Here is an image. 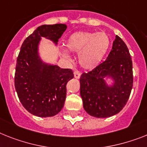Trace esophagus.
I'll use <instances>...</instances> for the list:
<instances>
[{
	"label": "esophagus",
	"instance_id": "esophagus-1",
	"mask_svg": "<svg viewBox=\"0 0 147 147\" xmlns=\"http://www.w3.org/2000/svg\"><path fill=\"white\" fill-rule=\"evenodd\" d=\"M74 77L76 78V79H78L81 77V72L78 70H76L74 71Z\"/></svg>",
	"mask_w": 147,
	"mask_h": 147
}]
</instances>
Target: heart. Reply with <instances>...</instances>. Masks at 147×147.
<instances>
[{
	"label": "heart",
	"mask_w": 147,
	"mask_h": 147,
	"mask_svg": "<svg viewBox=\"0 0 147 147\" xmlns=\"http://www.w3.org/2000/svg\"><path fill=\"white\" fill-rule=\"evenodd\" d=\"M110 38L104 32L78 31L68 37L65 45L68 51L79 54V63L85 69H92L98 66L109 49ZM65 59L70 60L66 51L61 53Z\"/></svg>",
	"instance_id": "1"
}]
</instances>
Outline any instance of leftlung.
Returning <instances> with one entry per match:
<instances>
[{
    "mask_svg": "<svg viewBox=\"0 0 147 147\" xmlns=\"http://www.w3.org/2000/svg\"><path fill=\"white\" fill-rule=\"evenodd\" d=\"M114 81L108 86L104 78ZM80 93L87 113L106 118L119 113L126 104L133 86L132 61L121 38L116 36L105 61L80 78Z\"/></svg>",
    "mask_w": 147,
    "mask_h": 147,
    "instance_id": "obj_1",
    "label": "left lung"
}]
</instances>
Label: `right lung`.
Listing matches in <instances>:
<instances>
[{"label":"right lung","mask_w":147,"mask_h":147,"mask_svg":"<svg viewBox=\"0 0 147 147\" xmlns=\"http://www.w3.org/2000/svg\"><path fill=\"white\" fill-rule=\"evenodd\" d=\"M66 28L64 24L39 26L21 47L16 66L15 87L22 105L33 115L53 117L63 108L66 84L73 78V71L45 63L38 51L41 37L57 44Z\"/></svg>","instance_id":"right-lung-1"}]
</instances>
